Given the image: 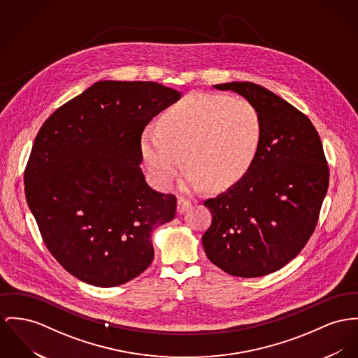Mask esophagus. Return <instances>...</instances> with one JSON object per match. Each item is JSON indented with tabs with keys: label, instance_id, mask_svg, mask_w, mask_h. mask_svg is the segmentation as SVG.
I'll use <instances>...</instances> for the list:
<instances>
[{
	"label": "esophagus",
	"instance_id": "1",
	"mask_svg": "<svg viewBox=\"0 0 358 358\" xmlns=\"http://www.w3.org/2000/svg\"><path fill=\"white\" fill-rule=\"evenodd\" d=\"M190 206L191 202L189 199H186V198H183V196H180V198L178 199V213H179V215L185 213Z\"/></svg>",
	"mask_w": 358,
	"mask_h": 358
}]
</instances>
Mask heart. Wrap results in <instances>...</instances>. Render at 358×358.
<instances>
[{
	"mask_svg": "<svg viewBox=\"0 0 358 358\" xmlns=\"http://www.w3.org/2000/svg\"><path fill=\"white\" fill-rule=\"evenodd\" d=\"M263 138L258 108L244 97L192 94L162 115L157 129L143 130V160L156 180L168 187L191 169L187 185L206 182L229 187L254 166Z\"/></svg>",
	"mask_w": 358,
	"mask_h": 358,
	"instance_id": "b5f03b06",
	"label": "heart"
}]
</instances>
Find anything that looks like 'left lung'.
Here are the masks:
<instances>
[{
    "label": "left lung",
    "instance_id": "left-lung-1",
    "mask_svg": "<svg viewBox=\"0 0 358 358\" xmlns=\"http://www.w3.org/2000/svg\"><path fill=\"white\" fill-rule=\"evenodd\" d=\"M259 111L263 138L250 171L228 191L203 201L212 224L202 236L210 262L252 278L294 259L315 232L330 171L320 137L307 115L254 83L217 84Z\"/></svg>",
    "mask_w": 358,
    "mask_h": 358
}]
</instances>
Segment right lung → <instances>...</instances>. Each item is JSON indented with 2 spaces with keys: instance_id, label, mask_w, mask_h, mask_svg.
<instances>
[{
  "instance_id": "1",
  "label": "right lung",
  "mask_w": 358,
  "mask_h": 358,
  "mask_svg": "<svg viewBox=\"0 0 358 358\" xmlns=\"http://www.w3.org/2000/svg\"><path fill=\"white\" fill-rule=\"evenodd\" d=\"M179 97L153 81H99L41 127L27 203L50 254L80 281L122 285L153 261L150 232L175 217L176 196L145 182L141 137Z\"/></svg>"
}]
</instances>
